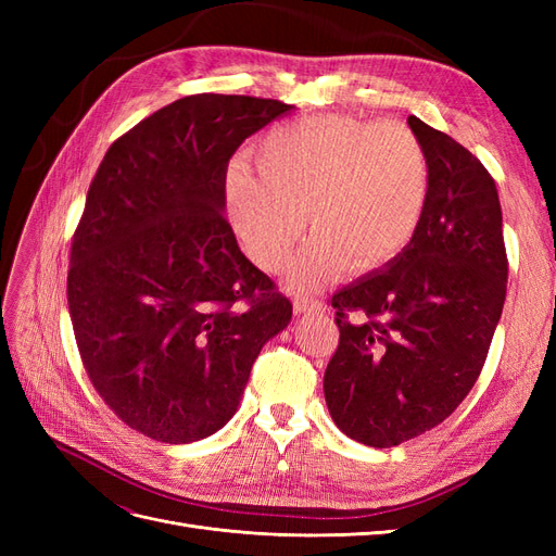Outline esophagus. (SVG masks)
<instances>
[{"instance_id":"34e87169","label":"esophagus","mask_w":556,"mask_h":556,"mask_svg":"<svg viewBox=\"0 0 556 556\" xmlns=\"http://www.w3.org/2000/svg\"><path fill=\"white\" fill-rule=\"evenodd\" d=\"M294 311L301 315V313H317V311H325V304L319 299H313V296H296L294 299Z\"/></svg>"}]
</instances>
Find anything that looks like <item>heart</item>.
I'll return each instance as SVG.
<instances>
[{
	"instance_id": "obj_1",
	"label": "heart",
	"mask_w": 556,
	"mask_h": 556,
	"mask_svg": "<svg viewBox=\"0 0 556 556\" xmlns=\"http://www.w3.org/2000/svg\"><path fill=\"white\" fill-rule=\"evenodd\" d=\"M257 172L233 164L227 204L248 255L268 274L290 264L304 237L315 241L290 276L315 290L345 264L374 271L406 248L429 201V160L406 125L350 115H315L268 129Z\"/></svg>"
}]
</instances>
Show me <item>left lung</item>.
<instances>
[{"instance_id": "obj_1", "label": "left lung", "mask_w": 556, "mask_h": 556, "mask_svg": "<svg viewBox=\"0 0 556 556\" xmlns=\"http://www.w3.org/2000/svg\"><path fill=\"white\" fill-rule=\"evenodd\" d=\"M429 160L413 241L331 296L341 339L325 371L331 419L352 441L394 447L441 425L476 384L506 301L496 182L482 162L410 115Z\"/></svg>"}]
</instances>
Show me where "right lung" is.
<instances>
[{
  "label": "right lung",
  "instance_id": "obj_1",
  "mask_svg": "<svg viewBox=\"0 0 556 556\" xmlns=\"http://www.w3.org/2000/svg\"><path fill=\"white\" fill-rule=\"evenodd\" d=\"M292 106L192 94L113 141L74 231L66 301L106 406L160 443H192L239 408L250 368L292 304L225 217L237 148Z\"/></svg>",
  "mask_w": 556,
  "mask_h": 556
}]
</instances>
